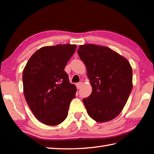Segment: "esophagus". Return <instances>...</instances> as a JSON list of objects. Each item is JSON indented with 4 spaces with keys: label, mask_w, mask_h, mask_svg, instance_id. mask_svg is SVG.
Listing matches in <instances>:
<instances>
[{
    "label": "esophagus",
    "mask_w": 154,
    "mask_h": 154,
    "mask_svg": "<svg viewBox=\"0 0 154 154\" xmlns=\"http://www.w3.org/2000/svg\"><path fill=\"white\" fill-rule=\"evenodd\" d=\"M82 82H79V83H77V84H76V86H77V89H79V88H81V87H82Z\"/></svg>",
    "instance_id": "1"
}]
</instances>
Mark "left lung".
Here are the masks:
<instances>
[{
    "label": "left lung",
    "mask_w": 154,
    "mask_h": 154,
    "mask_svg": "<svg viewBox=\"0 0 154 154\" xmlns=\"http://www.w3.org/2000/svg\"><path fill=\"white\" fill-rule=\"evenodd\" d=\"M78 55L86 65L92 87L83 99L88 115L97 122L111 121L121 113L132 90V68L128 60L111 48L87 44Z\"/></svg>",
    "instance_id": "8db88e82"
}]
</instances>
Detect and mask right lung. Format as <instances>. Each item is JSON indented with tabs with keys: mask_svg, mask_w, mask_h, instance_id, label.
<instances>
[{
	"mask_svg": "<svg viewBox=\"0 0 154 154\" xmlns=\"http://www.w3.org/2000/svg\"><path fill=\"white\" fill-rule=\"evenodd\" d=\"M75 45H57L38 49L26 63L23 74L26 103L38 121L57 125L68 116L77 89L64 68L74 54Z\"/></svg>",
	"mask_w": 154,
	"mask_h": 154,
	"instance_id": "1",
	"label": "right lung"
}]
</instances>
